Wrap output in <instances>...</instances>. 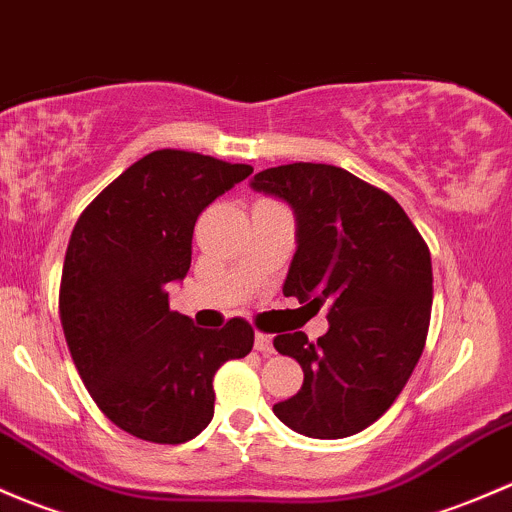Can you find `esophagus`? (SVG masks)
<instances>
[{"label": "esophagus", "mask_w": 512, "mask_h": 512, "mask_svg": "<svg viewBox=\"0 0 512 512\" xmlns=\"http://www.w3.org/2000/svg\"><path fill=\"white\" fill-rule=\"evenodd\" d=\"M256 350L263 352V355H273V335L268 333H256Z\"/></svg>", "instance_id": "1"}]
</instances>
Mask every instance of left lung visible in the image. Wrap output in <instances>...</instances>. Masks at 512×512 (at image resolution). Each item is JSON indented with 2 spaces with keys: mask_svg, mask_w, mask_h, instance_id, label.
<instances>
[{
  "mask_svg": "<svg viewBox=\"0 0 512 512\" xmlns=\"http://www.w3.org/2000/svg\"><path fill=\"white\" fill-rule=\"evenodd\" d=\"M258 192L286 199L298 251L283 293L320 310L318 342L281 333L273 347L303 367V387L273 412L310 439H345L374 424L402 394L426 345L434 298L431 254L384 189L342 167L293 162L258 172Z\"/></svg>",
  "mask_w": 512,
  "mask_h": 512,
  "instance_id": "1",
  "label": "left lung"
}]
</instances>
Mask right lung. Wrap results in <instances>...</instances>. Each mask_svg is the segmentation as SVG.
<instances>
[{
  "mask_svg": "<svg viewBox=\"0 0 512 512\" xmlns=\"http://www.w3.org/2000/svg\"><path fill=\"white\" fill-rule=\"evenodd\" d=\"M254 172L187 150H155L83 209L63 261L59 313L73 365L98 409L152 444H184L214 416V374L246 357L254 328L221 330L170 310L192 263L197 217Z\"/></svg>",
  "mask_w": 512,
  "mask_h": 512,
  "instance_id": "1",
  "label": "right lung"
}]
</instances>
